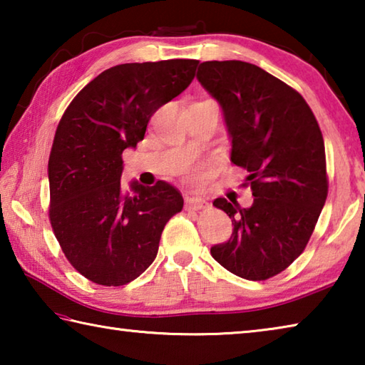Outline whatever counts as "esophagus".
Returning <instances> with one entry per match:
<instances>
[{"label": "esophagus", "instance_id": "obj_1", "mask_svg": "<svg viewBox=\"0 0 365 365\" xmlns=\"http://www.w3.org/2000/svg\"><path fill=\"white\" fill-rule=\"evenodd\" d=\"M185 206H187V209H201V207H205L206 206V200L205 197H201V196H187L185 197Z\"/></svg>", "mask_w": 365, "mask_h": 365}]
</instances>
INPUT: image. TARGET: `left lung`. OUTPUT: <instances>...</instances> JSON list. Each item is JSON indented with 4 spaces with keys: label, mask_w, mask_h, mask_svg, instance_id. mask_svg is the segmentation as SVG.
Instances as JSON below:
<instances>
[{
    "label": "left lung",
    "mask_w": 365,
    "mask_h": 365,
    "mask_svg": "<svg viewBox=\"0 0 365 365\" xmlns=\"http://www.w3.org/2000/svg\"><path fill=\"white\" fill-rule=\"evenodd\" d=\"M197 82L220 104L233 164L250 172V207L215 197L232 219L225 243L212 257L246 280L285 270L302 251L327 200L322 132L298 91L243 61H206Z\"/></svg>",
    "instance_id": "8db88e82"
}]
</instances>
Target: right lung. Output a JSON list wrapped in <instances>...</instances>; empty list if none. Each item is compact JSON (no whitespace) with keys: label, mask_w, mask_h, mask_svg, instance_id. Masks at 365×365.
I'll return each instance as SVG.
<instances>
[{"label":"right lung","mask_w":365,"mask_h":365,"mask_svg":"<svg viewBox=\"0 0 365 365\" xmlns=\"http://www.w3.org/2000/svg\"><path fill=\"white\" fill-rule=\"evenodd\" d=\"M196 59L130 63L101 72L73 98L54 135L48 163L49 220L66 257L85 279L120 287L158 255L160 233L180 212L170 183L123 191L122 153L137 148L151 115L195 77Z\"/></svg>","instance_id":"1"}]
</instances>
